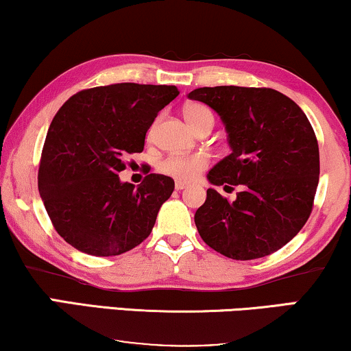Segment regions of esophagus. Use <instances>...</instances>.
<instances>
[{
	"instance_id": "obj_1",
	"label": "esophagus",
	"mask_w": 351,
	"mask_h": 351,
	"mask_svg": "<svg viewBox=\"0 0 351 351\" xmlns=\"http://www.w3.org/2000/svg\"><path fill=\"white\" fill-rule=\"evenodd\" d=\"M189 186V184H185V182H180V180H176V190H184Z\"/></svg>"
}]
</instances>
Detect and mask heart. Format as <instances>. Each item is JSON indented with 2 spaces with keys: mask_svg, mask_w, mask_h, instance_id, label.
Segmentation results:
<instances>
[{
  "mask_svg": "<svg viewBox=\"0 0 351 351\" xmlns=\"http://www.w3.org/2000/svg\"><path fill=\"white\" fill-rule=\"evenodd\" d=\"M184 114L186 121L195 128L196 131L203 126L206 121H213L214 117L210 110L203 104H189L184 108ZM209 158L203 153H195V155H166L161 158L156 165V171L162 176L171 177V179L180 182H191L198 177L201 172L208 169Z\"/></svg>",
  "mask_w": 351,
  "mask_h": 351,
  "instance_id": "heart-1",
  "label": "heart"
}]
</instances>
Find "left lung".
I'll use <instances>...</instances> for the list:
<instances>
[{"mask_svg":"<svg viewBox=\"0 0 351 351\" xmlns=\"http://www.w3.org/2000/svg\"><path fill=\"white\" fill-rule=\"evenodd\" d=\"M228 131L232 153L210 169L214 185H239L230 201L208 190L195 214L203 241L225 257L252 261L276 252L308 220L319 180V150L302 108L270 88L215 86L191 90Z\"/></svg>","mask_w":351,"mask_h":351,"instance_id":"left-lung-1","label":"left lung"}]
</instances>
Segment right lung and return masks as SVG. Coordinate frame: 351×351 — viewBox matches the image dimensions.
I'll use <instances>...</instances> for the list:
<instances>
[{
  "instance_id": "right-lung-1",
  "label": "right lung",
  "mask_w": 351,
  "mask_h": 351,
  "mask_svg": "<svg viewBox=\"0 0 351 351\" xmlns=\"http://www.w3.org/2000/svg\"><path fill=\"white\" fill-rule=\"evenodd\" d=\"M176 86L118 83L83 89L52 119L43 145L38 190L56 232L75 249L97 257L138 246L174 191L167 176L121 184L126 156L141 153L145 134Z\"/></svg>"
}]
</instances>
